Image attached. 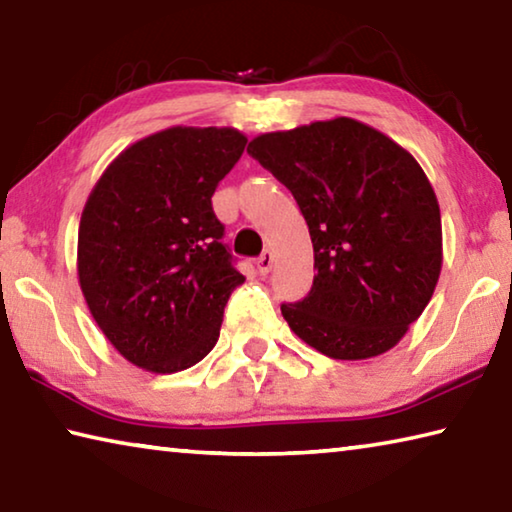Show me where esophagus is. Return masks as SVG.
<instances>
[{"label": "esophagus", "instance_id": "1", "mask_svg": "<svg viewBox=\"0 0 512 512\" xmlns=\"http://www.w3.org/2000/svg\"><path fill=\"white\" fill-rule=\"evenodd\" d=\"M273 262H275V257H273L271 250H264V253L259 255V259H257V268H259V273H262V275L271 273Z\"/></svg>", "mask_w": 512, "mask_h": 512}]
</instances>
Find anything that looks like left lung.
<instances>
[{
	"mask_svg": "<svg viewBox=\"0 0 512 512\" xmlns=\"http://www.w3.org/2000/svg\"><path fill=\"white\" fill-rule=\"evenodd\" d=\"M248 153L296 198L314 244V284L282 305L325 357L395 348L429 305L443 266L440 207L413 155L350 117L255 137Z\"/></svg>",
	"mask_w": 512,
	"mask_h": 512,
	"instance_id": "8db88e82",
	"label": "left lung"
}]
</instances>
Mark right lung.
I'll return each mask as SVG.
<instances>
[{
  "mask_svg": "<svg viewBox=\"0 0 512 512\" xmlns=\"http://www.w3.org/2000/svg\"><path fill=\"white\" fill-rule=\"evenodd\" d=\"M246 142L216 126L149 135L110 162L83 207L81 291L137 368H192L219 341L223 309L246 277L223 244L212 196Z\"/></svg>",
  "mask_w": 512,
  "mask_h": 512,
  "instance_id": "1",
  "label": "right lung"
}]
</instances>
